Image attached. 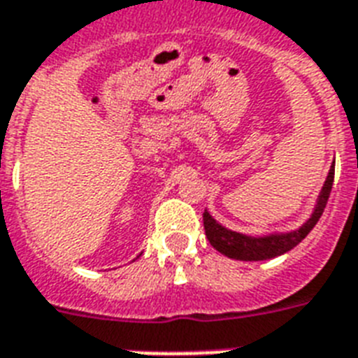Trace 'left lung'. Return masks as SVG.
Listing matches in <instances>:
<instances>
[{"label":"left lung","instance_id":"left-lung-1","mask_svg":"<svg viewBox=\"0 0 358 358\" xmlns=\"http://www.w3.org/2000/svg\"><path fill=\"white\" fill-rule=\"evenodd\" d=\"M333 181L334 164L329 170V176L325 179V185L322 188V194L318 197V205L314 208L313 216L303 224V227L297 229V231H292V233L287 234H270V236H260V238L245 236V234L234 233V231H229V229L222 227L205 210L203 213V227H205L207 240L210 242L214 250L234 260H266L282 255V253L294 250L313 231L314 225L318 224L320 216L324 214V208L327 205L329 194H331V188H333Z\"/></svg>","mask_w":358,"mask_h":358}]
</instances>
